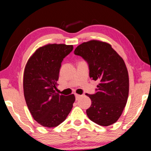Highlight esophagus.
Wrapping results in <instances>:
<instances>
[{"mask_svg": "<svg viewBox=\"0 0 151 151\" xmlns=\"http://www.w3.org/2000/svg\"><path fill=\"white\" fill-rule=\"evenodd\" d=\"M75 96H76V99L78 100V99H80V97H81V95H79V94H75Z\"/></svg>", "mask_w": 151, "mask_h": 151, "instance_id": "obj_1", "label": "esophagus"}]
</instances>
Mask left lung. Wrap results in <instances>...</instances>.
<instances>
[{
	"label": "left lung",
	"instance_id": "obj_1",
	"mask_svg": "<svg viewBox=\"0 0 151 151\" xmlns=\"http://www.w3.org/2000/svg\"><path fill=\"white\" fill-rule=\"evenodd\" d=\"M74 54L87 61L90 77L98 81L96 92L86 94L92 101L88 118L101 126L117 122L125 107L129 94V76L122 57L107 42L92 40L76 48Z\"/></svg>",
	"mask_w": 151,
	"mask_h": 151
}]
</instances>
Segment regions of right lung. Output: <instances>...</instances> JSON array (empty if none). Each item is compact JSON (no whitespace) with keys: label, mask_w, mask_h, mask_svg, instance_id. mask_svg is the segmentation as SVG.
Segmentation results:
<instances>
[{"label":"right lung","mask_w":151,"mask_h":151,"mask_svg":"<svg viewBox=\"0 0 151 151\" xmlns=\"http://www.w3.org/2000/svg\"><path fill=\"white\" fill-rule=\"evenodd\" d=\"M73 49L65 44L46 45L36 50L26 64L24 98L33 119L43 127H55L64 122L76 100L74 94L56 92L61 62Z\"/></svg>","instance_id":"1"}]
</instances>
